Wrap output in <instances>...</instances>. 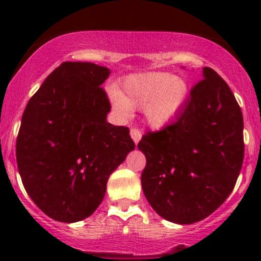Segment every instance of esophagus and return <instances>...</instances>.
<instances>
[{
	"label": "esophagus",
	"instance_id": "esophagus-1",
	"mask_svg": "<svg viewBox=\"0 0 261 261\" xmlns=\"http://www.w3.org/2000/svg\"><path fill=\"white\" fill-rule=\"evenodd\" d=\"M130 136H132L135 144L137 145L138 141L141 140L142 133H141V130H140V129H138V128H132V129H130Z\"/></svg>",
	"mask_w": 261,
	"mask_h": 261
}]
</instances>
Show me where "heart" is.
<instances>
[{
    "label": "heart",
    "instance_id": "heart-1",
    "mask_svg": "<svg viewBox=\"0 0 261 261\" xmlns=\"http://www.w3.org/2000/svg\"><path fill=\"white\" fill-rule=\"evenodd\" d=\"M123 89V94L111 91L114 107L123 115L130 114L132 107L145 108L147 121L153 126H162L174 119L188 95L183 80L161 71L126 78Z\"/></svg>",
    "mask_w": 261,
    "mask_h": 261
}]
</instances>
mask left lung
<instances>
[{
  "label": "left lung",
  "instance_id": "obj_1",
  "mask_svg": "<svg viewBox=\"0 0 261 261\" xmlns=\"http://www.w3.org/2000/svg\"><path fill=\"white\" fill-rule=\"evenodd\" d=\"M204 78L175 121L147 130L138 142L146 156L145 197L165 220L199 222L234 190L244 156L243 116L222 77L205 66Z\"/></svg>",
  "mask_w": 261,
  "mask_h": 261
}]
</instances>
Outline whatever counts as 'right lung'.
Returning <instances> with one entry per match:
<instances>
[{"instance_id": "right-lung-1", "label": "right lung", "mask_w": 261, "mask_h": 261, "mask_svg": "<svg viewBox=\"0 0 261 261\" xmlns=\"http://www.w3.org/2000/svg\"><path fill=\"white\" fill-rule=\"evenodd\" d=\"M108 75L91 62H62L23 112L18 171L32 201L60 222L91 216L110 175L136 146L128 126L106 120L111 103L100 86Z\"/></svg>"}]
</instances>
